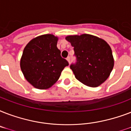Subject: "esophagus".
<instances>
[{
  "instance_id": "1",
  "label": "esophagus",
  "mask_w": 131,
  "mask_h": 131,
  "mask_svg": "<svg viewBox=\"0 0 131 131\" xmlns=\"http://www.w3.org/2000/svg\"><path fill=\"white\" fill-rule=\"evenodd\" d=\"M67 60L68 61V62H69V64L70 63V57H68L67 58Z\"/></svg>"
}]
</instances>
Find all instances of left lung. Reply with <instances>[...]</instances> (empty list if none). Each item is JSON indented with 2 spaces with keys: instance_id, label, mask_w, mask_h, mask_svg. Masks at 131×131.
Listing matches in <instances>:
<instances>
[{
  "instance_id": "1",
  "label": "left lung",
  "mask_w": 131,
  "mask_h": 131,
  "mask_svg": "<svg viewBox=\"0 0 131 131\" xmlns=\"http://www.w3.org/2000/svg\"><path fill=\"white\" fill-rule=\"evenodd\" d=\"M65 39L74 47L77 62L70 68L75 77L89 87H97L107 80L114 66L109 44L96 36L69 35Z\"/></svg>"
}]
</instances>
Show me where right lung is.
Returning <instances> with one entry per match:
<instances>
[{
	"mask_svg": "<svg viewBox=\"0 0 131 131\" xmlns=\"http://www.w3.org/2000/svg\"><path fill=\"white\" fill-rule=\"evenodd\" d=\"M58 37L47 34L34 38L26 45L20 60L24 78L40 90L51 87L59 79L68 62L58 49Z\"/></svg>",
	"mask_w": 131,
	"mask_h": 131,
	"instance_id": "right-lung-1",
	"label": "right lung"
}]
</instances>
